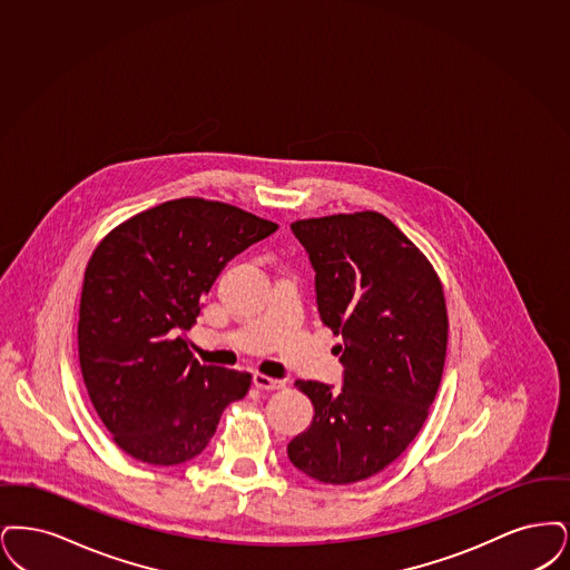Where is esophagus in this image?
Segmentation results:
<instances>
[{
    "instance_id": "obj_1",
    "label": "esophagus",
    "mask_w": 570,
    "mask_h": 570,
    "mask_svg": "<svg viewBox=\"0 0 570 570\" xmlns=\"http://www.w3.org/2000/svg\"><path fill=\"white\" fill-rule=\"evenodd\" d=\"M253 385H255L257 390L276 392V390H283V387H285V381H281V379H273V376H266V374H259V372H255V374H253Z\"/></svg>"
}]
</instances>
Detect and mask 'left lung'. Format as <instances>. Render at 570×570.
Instances as JSON below:
<instances>
[{"instance_id": "obj_1", "label": "left lung", "mask_w": 570, "mask_h": 570, "mask_svg": "<svg viewBox=\"0 0 570 570\" xmlns=\"http://www.w3.org/2000/svg\"><path fill=\"white\" fill-rule=\"evenodd\" d=\"M315 268L322 322L341 336L343 390L296 381L311 425L287 445L297 471L332 485L383 471L420 434L445 368L443 285L428 257L381 213L292 223Z\"/></svg>"}]
</instances>
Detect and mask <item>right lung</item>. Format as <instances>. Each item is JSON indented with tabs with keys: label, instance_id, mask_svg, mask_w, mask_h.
<instances>
[{
	"label": "right lung",
	"instance_id": "right-lung-1",
	"mask_svg": "<svg viewBox=\"0 0 570 570\" xmlns=\"http://www.w3.org/2000/svg\"><path fill=\"white\" fill-rule=\"evenodd\" d=\"M278 225L215 199L164 202L94 250L80 294L78 360L94 409L127 455L176 466L210 443L248 372L202 366L180 332L225 264Z\"/></svg>",
	"mask_w": 570,
	"mask_h": 570
}]
</instances>
